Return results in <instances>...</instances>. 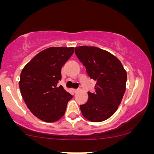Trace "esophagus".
<instances>
[{
	"mask_svg": "<svg viewBox=\"0 0 154 154\" xmlns=\"http://www.w3.org/2000/svg\"><path fill=\"white\" fill-rule=\"evenodd\" d=\"M78 91H79V89H73V91H74V93H77Z\"/></svg>",
	"mask_w": 154,
	"mask_h": 154,
	"instance_id": "1",
	"label": "esophagus"
}]
</instances>
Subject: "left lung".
<instances>
[{"label": "left lung", "instance_id": "obj_1", "mask_svg": "<svg viewBox=\"0 0 154 154\" xmlns=\"http://www.w3.org/2000/svg\"><path fill=\"white\" fill-rule=\"evenodd\" d=\"M75 54L88 77L97 81L94 92L88 91V101L80 105L83 116L92 122L111 117L118 109L126 90L127 72L115 56L97 47L80 46Z\"/></svg>", "mask_w": 154, "mask_h": 154}]
</instances>
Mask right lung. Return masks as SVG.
I'll return each mask as SVG.
<instances>
[{"label":"right lung","mask_w":154,"mask_h":154,"mask_svg":"<svg viewBox=\"0 0 154 154\" xmlns=\"http://www.w3.org/2000/svg\"><path fill=\"white\" fill-rule=\"evenodd\" d=\"M74 53V48H49L38 53L24 66L19 88L26 105L38 119L54 122L64 116L73 96L62 86L61 68Z\"/></svg>","instance_id":"1"}]
</instances>
